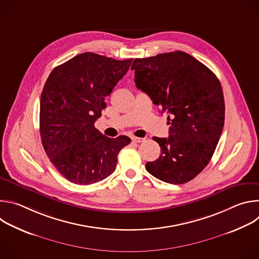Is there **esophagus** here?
Wrapping results in <instances>:
<instances>
[{"instance_id":"34e87169","label":"esophagus","mask_w":259,"mask_h":259,"mask_svg":"<svg viewBox=\"0 0 259 259\" xmlns=\"http://www.w3.org/2000/svg\"><path fill=\"white\" fill-rule=\"evenodd\" d=\"M131 139H132V141H134V142H142V141L145 140V138H142V137H135V136H133Z\"/></svg>"}]
</instances>
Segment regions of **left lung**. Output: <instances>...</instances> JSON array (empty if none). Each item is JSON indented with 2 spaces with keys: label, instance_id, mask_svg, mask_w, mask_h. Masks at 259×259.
Instances as JSON below:
<instances>
[{
  "label": "left lung",
  "instance_id": "left-lung-1",
  "mask_svg": "<svg viewBox=\"0 0 259 259\" xmlns=\"http://www.w3.org/2000/svg\"><path fill=\"white\" fill-rule=\"evenodd\" d=\"M135 84L168 115L169 137H153L161 155L145 169L156 178L182 184L208 165L225 125L219 80L190 54L175 51L134 59Z\"/></svg>",
  "mask_w": 259,
  "mask_h": 259
}]
</instances>
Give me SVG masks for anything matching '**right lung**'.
<instances>
[{"instance_id":"add662e5","label":"right lung","mask_w":259,"mask_h":259,"mask_svg":"<svg viewBox=\"0 0 259 259\" xmlns=\"http://www.w3.org/2000/svg\"><path fill=\"white\" fill-rule=\"evenodd\" d=\"M132 60L85 52L49 75L41 95L40 133L51 163L68 181L88 186L106 178L116 170L120 151L130 143L125 135L106 137L94 123Z\"/></svg>"}]
</instances>
